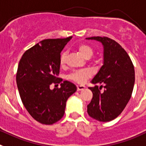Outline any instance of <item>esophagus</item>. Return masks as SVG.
<instances>
[{"label":"esophagus","instance_id":"34e87169","mask_svg":"<svg viewBox=\"0 0 146 146\" xmlns=\"http://www.w3.org/2000/svg\"><path fill=\"white\" fill-rule=\"evenodd\" d=\"M86 88L85 86L84 85H77V90L80 91V90H83L84 89Z\"/></svg>","mask_w":146,"mask_h":146}]
</instances>
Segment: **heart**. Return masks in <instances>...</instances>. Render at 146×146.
Listing matches in <instances>:
<instances>
[{
  "label": "heart",
  "instance_id": "b5f03b06",
  "mask_svg": "<svg viewBox=\"0 0 146 146\" xmlns=\"http://www.w3.org/2000/svg\"><path fill=\"white\" fill-rule=\"evenodd\" d=\"M77 50L78 53L82 56L85 59H89L92 56L93 54V50L90 46H89L87 44H80L77 47ZM66 62V53L63 52L61 54L60 59H59V63L61 66H63L65 64ZM91 73L89 70H81L78 71H75L70 76V78L71 80L74 81L78 83H83L87 78L90 76Z\"/></svg>",
  "mask_w": 146,
  "mask_h": 146
}]
</instances>
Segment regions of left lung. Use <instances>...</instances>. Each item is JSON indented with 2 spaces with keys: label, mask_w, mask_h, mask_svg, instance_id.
<instances>
[{
  "label": "left lung",
  "mask_w": 146,
  "mask_h": 146,
  "mask_svg": "<svg viewBox=\"0 0 146 146\" xmlns=\"http://www.w3.org/2000/svg\"><path fill=\"white\" fill-rule=\"evenodd\" d=\"M87 40L98 41L104 47L103 65L92 78V84L105 85L89 87L92 101L87 105V113L92 118L108 122L118 116L131 98L134 84V68L126 51L110 38L92 36Z\"/></svg>",
  "instance_id": "8db88e82"
}]
</instances>
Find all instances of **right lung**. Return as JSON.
Wrapping results in <instances>:
<instances>
[{"label": "right lung", "mask_w": 146, "mask_h": 146, "mask_svg": "<svg viewBox=\"0 0 146 146\" xmlns=\"http://www.w3.org/2000/svg\"><path fill=\"white\" fill-rule=\"evenodd\" d=\"M72 36L40 41L22 56L16 82L24 106L40 123L51 125L63 117L66 101L77 88L64 81L60 88L50 90L52 83H60V53Z\"/></svg>", "instance_id": "1"}]
</instances>
